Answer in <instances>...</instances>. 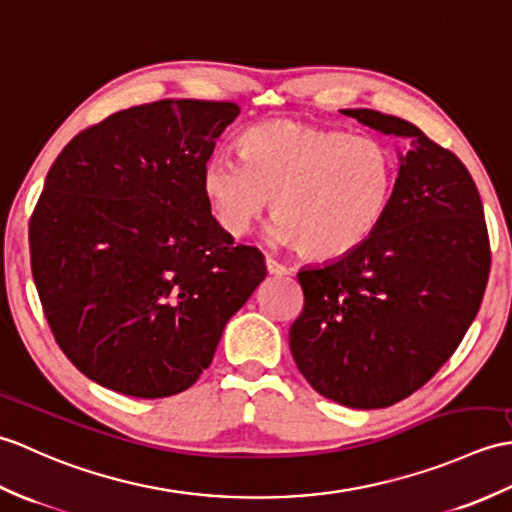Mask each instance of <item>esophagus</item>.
Listing matches in <instances>:
<instances>
[{
	"label": "esophagus",
	"mask_w": 512,
	"mask_h": 512,
	"mask_svg": "<svg viewBox=\"0 0 512 512\" xmlns=\"http://www.w3.org/2000/svg\"><path fill=\"white\" fill-rule=\"evenodd\" d=\"M265 265H267L269 276H291V269H289V267H285V265L276 263L274 258H267V260H265Z\"/></svg>",
	"instance_id": "34e87169"
}]
</instances>
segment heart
Listing matches in <instances>:
<instances>
[{
  "mask_svg": "<svg viewBox=\"0 0 512 512\" xmlns=\"http://www.w3.org/2000/svg\"><path fill=\"white\" fill-rule=\"evenodd\" d=\"M241 160L212 155L201 188L221 230L252 232L274 199L269 236L313 260L355 252L379 230L396 188L394 153L379 140L269 120L238 140Z\"/></svg>",
  "mask_w": 512,
  "mask_h": 512,
  "instance_id": "obj_1",
  "label": "heart"
}]
</instances>
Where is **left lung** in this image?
Here are the masks:
<instances>
[{"label": "left lung", "instance_id": "8db88e82", "mask_svg": "<svg viewBox=\"0 0 512 512\" xmlns=\"http://www.w3.org/2000/svg\"><path fill=\"white\" fill-rule=\"evenodd\" d=\"M342 113L403 138L405 153L379 230L355 252L300 269L304 309L289 346L313 390L379 410L423 388L456 352L480 311L491 247L480 192L456 155L407 120Z\"/></svg>", "mask_w": 512, "mask_h": 512}]
</instances>
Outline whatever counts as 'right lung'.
I'll return each instance as SVG.
<instances>
[{
	"label": "right lung",
	"instance_id": "obj_1",
	"mask_svg": "<svg viewBox=\"0 0 512 512\" xmlns=\"http://www.w3.org/2000/svg\"><path fill=\"white\" fill-rule=\"evenodd\" d=\"M234 102L157 100L81 131L30 219V260L56 344L105 388L162 399L210 366L227 320L265 280L201 188Z\"/></svg>",
	"mask_w": 512,
	"mask_h": 512
}]
</instances>
